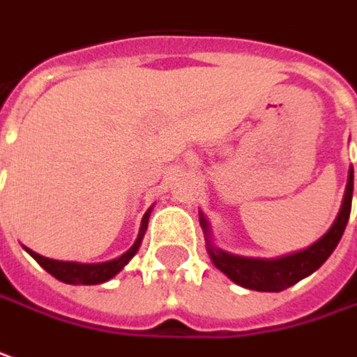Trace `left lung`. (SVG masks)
Listing matches in <instances>:
<instances>
[{"label":"left lung","mask_w":357,"mask_h":357,"mask_svg":"<svg viewBox=\"0 0 357 357\" xmlns=\"http://www.w3.org/2000/svg\"><path fill=\"white\" fill-rule=\"evenodd\" d=\"M351 192H354V169L348 174L346 195L342 200V208L337 213L334 225L324 234L318 242L300 250V252L286 254L278 258H248V256H236L230 254L213 244L211 227L206 216L200 213V227L206 236V250L211 254L213 264L220 272H225L230 280L242 288L256 290V292H282L296 282L316 272L328 260V256L334 252L337 242L342 238L351 211Z\"/></svg>","instance_id":"obj_1"}]
</instances>
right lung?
<instances>
[{"label":"right lung","mask_w":357,"mask_h":357,"mask_svg":"<svg viewBox=\"0 0 357 357\" xmlns=\"http://www.w3.org/2000/svg\"><path fill=\"white\" fill-rule=\"evenodd\" d=\"M149 216H151V208L144 213L143 222H141V232L135 240V244L130 246L125 254H121L115 260L109 262H97V264H81V262H63V260H51L41 254L33 252L31 248H25L27 252L33 256L39 262V266L45 268L51 276H55L57 280L65 282V284H85V286H93V284H103V282L111 280L113 276H117L123 268L129 264V260L137 254L141 242H143L144 230L149 225Z\"/></svg>","instance_id":"right-lung-1"}]
</instances>
